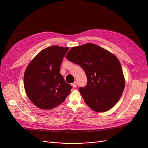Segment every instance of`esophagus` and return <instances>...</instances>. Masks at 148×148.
I'll use <instances>...</instances> for the list:
<instances>
[{
  "label": "esophagus",
  "mask_w": 148,
  "mask_h": 148,
  "mask_svg": "<svg viewBox=\"0 0 148 148\" xmlns=\"http://www.w3.org/2000/svg\"><path fill=\"white\" fill-rule=\"evenodd\" d=\"M72 86L74 87V88H76V87H77V82H74V83H73L72 84Z\"/></svg>",
  "instance_id": "esophagus-1"
}]
</instances>
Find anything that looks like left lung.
Wrapping results in <instances>:
<instances>
[{
  "mask_svg": "<svg viewBox=\"0 0 148 148\" xmlns=\"http://www.w3.org/2000/svg\"><path fill=\"white\" fill-rule=\"evenodd\" d=\"M66 58L85 71L87 84L80 87L79 91L92 110L106 112L116 104L123 94L125 80L121 65L114 55L88 43L73 47Z\"/></svg>",
  "mask_w": 148,
  "mask_h": 148,
  "instance_id": "obj_1",
  "label": "left lung"
}]
</instances>
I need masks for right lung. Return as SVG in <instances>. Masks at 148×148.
<instances>
[{
    "mask_svg": "<svg viewBox=\"0 0 148 148\" xmlns=\"http://www.w3.org/2000/svg\"><path fill=\"white\" fill-rule=\"evenodd\" d=\"M69 47L53 46L43 49L27 66L24 85L29 99L40 108L50 110L64 101L73 88L60 74V65Z\"/></svg>",
    "mask_w": 148,
    "mask_h": 148,
    "instance_id": "obj_1",
    "label": "right lung"
}]
</instances>
